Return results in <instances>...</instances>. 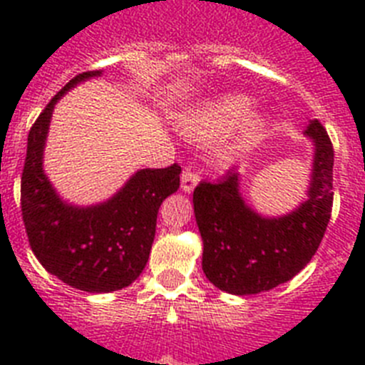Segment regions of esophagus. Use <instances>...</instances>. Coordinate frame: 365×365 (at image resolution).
I'll list each match as a JSON object with an SVG mask.
<instances>
[{
  "instance_id": "esophagus-1",
  "label": "esophagus",
  "mask_w": 365,
  "mask_h": 365,
  "mask_svg": "<svg viewBox=\"0 0 365 365\" xmlns=\"http://www.w3.org/2000/svg\"><path fill=\"white\" fill-rule=\"evenodd\" d=\"M199 180H201V177H199V173L193 170L192 164H186V166L182 168V173H180V188L185 190V192H192V190L197 186Z\"/></svg>"
}]
</instances>
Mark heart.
Listing matches in <instances>:
<instances>
[{
  "instance_id": "heart-1",
  "label": "heart",
  "mask_w": 365,
  "mask_h": 365,
  "mask_svg": "<svg viewBox=\"0 0 365 365\" xmlns=\"http://www.w3.org/2000/svg\"><path fill=\"white\" fill-rule=\"evenodd\" d=\"M252 106L250 96L243 93H222L205 100L197 108H193L179 118L180 130L199 143H210L227 135L235 128L232 143L228 144V153H237L256 144L261 138L265 120L259 115H247Z\"/></svg>"
}]
</instances>
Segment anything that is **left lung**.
Wrapping results in <instances>:
<instances>
[{"instance_id":"8db88e82","label":"left lung","mask_w":365,"mask_h":365,"mask_svg":"<svg viewBox=\"0 0 365 365\" xmlns=\"http://www.w3.org/2000/svg\"><path fill=\"white\" fill-rule=\"evenodd\" d=\"M305 133L314 138L309 199L292 214L267 219L240 195L237 172L193 190V212L202 237V270L230 294H257L292 279L324 240L333 212V143L320 120Z\"/></svg>"}]
</instances>
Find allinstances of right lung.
<instances>
[{"label": "right lung", "instance_id": "right-lung-1", "mask_svg": "<svg viewBox=\"0 0 365 365\" xmlns=\"http://www.w3.org/2000/svg\"><path fill=\"white\" fill-rule=\"evenodd\" d=\"M100 73L76 74L45 106L29 131L21 173V215L32 252L47 272L86 292L118 291L140 276L150 257L159 206L180 182L175 163L140 170L104 205L76 208L60 201L41 168L53 108L74 83Z\"/></svg>", "mask_w": 365, "mask_h": 365}]
</instances>
